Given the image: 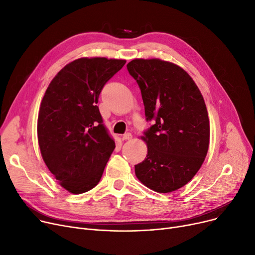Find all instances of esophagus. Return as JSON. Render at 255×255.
I'll return each instance as SVG.
<instances>
[{
    "label": "esophagus",
    "mask_w": 255,
    "mask_h": 255,
    "mask_svg": "<svg viewBox=\"0 0 255 255\" xmlns=\"http://www.w3.org/2000/svg\"><path fill=\"white\" fill-rule=\"evenodd\" d=\"M132 138V134L131 133H126V134L123 135V140H129Z\"/></svg>",
    "instance_id": "esophagus-1"
}]
</instances>
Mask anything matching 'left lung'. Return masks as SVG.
<instances>
[{
	"label": "left lung",
	"instance_id": "8db88e82",
	"mask_svg": "<svg viewBox=\"0 0 255 255\" xmlns=\"http://www.w3.org/2000/svg\"><path fill=\"white\" fill-rule=\"evenodd\" d=\"M127 69L139 86L146 120H155L140 137L148 154L135 175L156 192L176 191L196 175L209 150L204 97L191 76L171 62L134 59Z\"/></svg>",
	"mask_w": 255,
	"mask_h": 255
}]
</instances>
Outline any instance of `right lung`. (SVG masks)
<instances>
[{"label": "right lung", "instance_id": "obj_1", "mask_svg": "<svg viewBox=\"0 0 255 255\" xmlns=\"http://www.w3.org/2000/svg\"><path fill=\"white\" fill-rule=\"evenodd\" d=\"M126 60L80 58L52 78L40 104L37 135L43 161L68 192L95 187L116 148L102 124L99 94Z\"/></svg>", "mask_w": 255, "mask_h": 255}]
</instances>
